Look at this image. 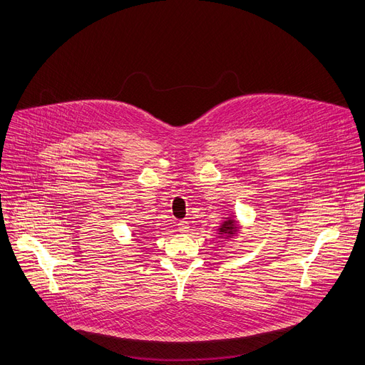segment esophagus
<instances>
[{
    "instance_id": "1",
    "label": "esophagus",
    "mask_w": 365,
    "mask_h": 365,
    "mask_svg": "<svg viewBox=\"0 0 365 365\" xmlns=\"http://www.w3.org/2000/svg\"><path fill=\"white\" fill-rule=\"evenodd\" d=\"M179 231L180 233H187L189 231V221H179Z\"/></svg>"
}]
</instances>
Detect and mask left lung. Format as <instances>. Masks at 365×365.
Segmentation results:
<instances>
[{
    "label": "left lung",
    "instance_id": "left-lung-1",
    "mask_svg": "<svg viewBox=\"0 0 365 365\" xmlns=\"http://www.w3.org/2000/svg\"><path fill=\"white\" fill-rule=\"evenodd\" d=\"M215 233L218 235V237L224 239V240H230V239H235L239 236L240 233V224L239 221L233 217V215H227L218 225Z\"/></svg>",
    "mask_w": 365,
    "mask_h": 365
}]
</instances>
